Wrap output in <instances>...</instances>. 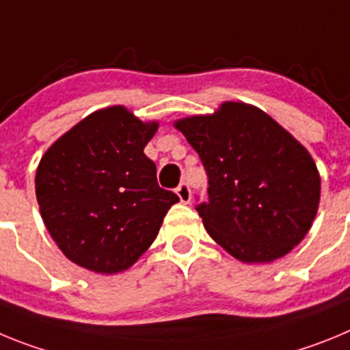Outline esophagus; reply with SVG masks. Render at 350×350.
Masks as SVG:
<instances>
[{
  "instance_id": "esophagus-1",
  "label": "esophagus",
  "mask_w": 350,
  "mask_h": 350,
  "mask_svg": "<svg viewBox=\"0 0 350 350\" xmlns=\"http://www.w3.org/2000/svg\"><path fill=\"white\" fill-rule=\"evenodd\" d=\"M175 193H177V196L180 198L182 203H189L191 202V187H189V184H187V182H182L177 189H175Z\"/></svg>"
}]
</instances>
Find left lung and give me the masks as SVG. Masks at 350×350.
I'll use <instances>...</instances> for the list:
<instances>
[{"instance_id":"left-lung-1","label":"left lung","mask_w":350,"mask_h":350,"mask_svg":"<svg viewBox=\"0 0 350 350\" xmlns=\"http://www.w3.org/2000/svg\"><path fill=\"white\" fill-rule=\"evenodd\" d=\"M203 163L208 200L196 212L231 256L270 262L286 256L310 230L321 178L307 148L270 116L245 103L178 120Z\"/></svg>"}]
</instances>
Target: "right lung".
<instances>
[{"instance_id": "right-lung-1", "label": "right lung", "mask_w": 350, "mask_h": 350, "mask_svg": "<svg viewBox=\"0 0 350 350\" xmlns=\"http://www.w3.org/2000/svg\"><path fill=\"white\" fill-rule=\"evenodd\" d=\"M157 124L124 107L91 113L55 142L36 170V200L68 259L98 273L129 268L157 237L178 196L159 187L144 154Z\"/></svg>"}]
</instances>
